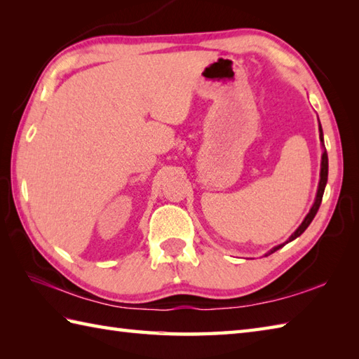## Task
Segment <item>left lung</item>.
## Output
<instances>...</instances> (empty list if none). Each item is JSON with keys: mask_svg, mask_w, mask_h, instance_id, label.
Returning a JSON list of instances; mask_svg holds the SVG:
<instances>
[{"mask_svg": "<svg viewBox=\"0 0 359 359\" xmlns=\"http://www.w3.org/2000/svg\"><path fill=\"white\" fill-rule=\"evenodd\" d=\"M319 140H321V144H323V149H324V151H323V156H321V172H319V177H321V179H319V184H318V191H316L315 202H313V205H311V208H310V211H309V215L306 216V219L302 220V224L296 228V231H294L292 236H290V238H288L284 243H280V245L273 247L265 256H269V255L274 253V251H276V250L284 247L285 243L294 241L296 238H299V236L307 230V226L311 224V220H313L315 216H316V212H318V210H319V205H321V202H323L324 189H325V185H327V175H329V157H327V151H325V147H324V134H323L321 123H319Z\"/></svg>", "mask_w": 359, "mask_h": 359, "instance_id": "1", "label": "left lung"}]
</instances>
